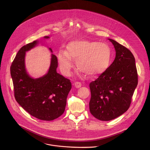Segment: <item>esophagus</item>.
<instances>
[{
    "mask_svg": "<svg viewBox=\"0 0 150 150\" xmlns=\"http://www.w3.org/2000/svg\"><path fill=\"white\" fill-rule=\"evenodd\" d=\"M74 85H75V87L76 88H79V87H81L82 86V83H81L80 82L76 81V82H75Z\"/></svg>",
    "mask_w": 150,
    "mask_h": 150,
    "instance_id": "34e87169",
    "label": "esophagus"
}]
</instances>
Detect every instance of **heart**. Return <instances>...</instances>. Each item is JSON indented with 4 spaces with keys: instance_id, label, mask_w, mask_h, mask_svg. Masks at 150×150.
Instances as JSON below:
<instances>
[{
    "instance_id": "obj_1",
    "label": "heart",
    "mask_w": 150,
    "mask_h": 150,
    "mask_svg": "<svg viewBox=\"0 0 150 150\" xmlns=\"http://www.w3.org/2000/svg\"><path fill=\"white\" fill-rule=\"evenodd\" d=\"M111 58V50L108 45L85 40L70 42L67 46V52L60 51L58 54L60 70L66 76L69 75L73 66L71 59H76L78 70L95 76L108 69Z\"/></svg>"
}]
</instances>
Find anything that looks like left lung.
<instances>
[{"label": "left lung", "instance_id": "8db88e82", "mask_svg": "<svg viewBox=\"0 0 150 150\" xmlns=\"http://www.w3.org/2000/svg\"><path fill=\"white\" fill-rule=\"evenodd\" d=\"M112 42L116 57L97 79L90 83V111L96 119L109 121L126 112L138 85L135 60L131 52L117 41Z\"/></svg>", "mask_w": 150, "mask_h": 150}]
</instances>
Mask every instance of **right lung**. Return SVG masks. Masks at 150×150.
I'll return each mask as SVG.
<instances>
[{
  "label": "right lung",
  "instance_id": "obj_1",
  "mask_svg": "<svg viewBox=\"0 0 150 150\" xmlns=\"http://www.w3.org/2000/svg\"><path fill=\"white\" fill-rule=\"evenodd\" d=\"M38 42L34 41L20 49L12 63L11 74L15 98L18 104L31 116L50 121L65 112L72 85L69 79L57 72V59L53 54L49 71L45 75L34 79L28 74L25 66V52L34 47Z\"/></svg>",
  "mask_w": 150,
  "mask_h": 150
}]
</instances>
